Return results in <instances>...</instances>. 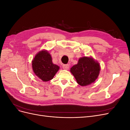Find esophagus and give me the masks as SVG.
Listing matches in <instances>:
<instances>
[{
  "label": "esophagus",
  "mask_w": 130,
  "mask_h": 130,
  "mask_svg": "<svg viewBox=\"0 0 130 130\" xmlns=\"http://www.w3.org/2000/svg\"><path fill=\"white\" fill-rule=\"evenodd\" d=\"M63 68L66 70H68L69 68V65L67 64H63Z\"/></svg>",
  "instance_id": "obj_1"
}]
</instances>
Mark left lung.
<instances>
[{"instance_id": "8db88e82", "label": "left lung", "mask_w": 130, "mask_h": 130, "mask_svg": "<svg viewBox=\"0 0 130 130\" xmlns=\"http://www.w3.org/2000/svg\"><path fill=\"white\" fill-rule=\"evenodd\" d=\"M70 72L75 78L77 83L81 86L90 85L99 76L100 66L91 57L80 58L77 64L70 68Z\"/></svg>"}]
</instances>
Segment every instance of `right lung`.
<instances>
[{
    "mask_svg": "<svg viewBox=\"0 0 130 130\" xmlns=\"http://www.w3.org/2000/svg\"><path fill=\"white\" fill-rule=\"evenodd\" d=\"M32 69L35 75L46 82L53 79L60 67L52 62L50 54L46 50L38 53L32 61Z\"/></svg>",
    "mask_w": 130,
    "mask_h": 130,
    "instance_id": "1",
    "label": "right lung"
}]
</instances>
